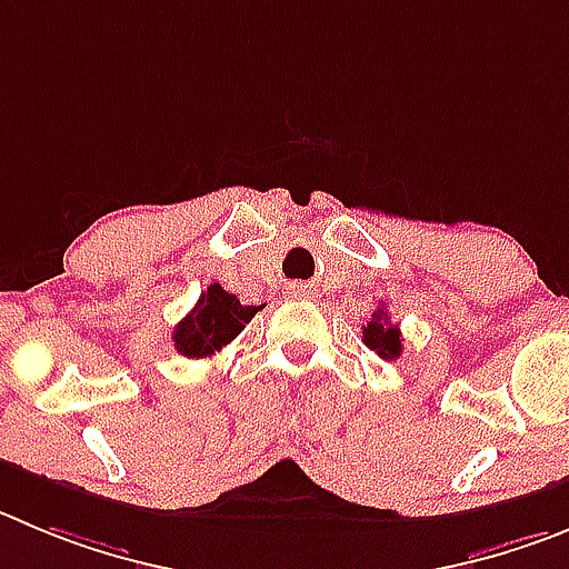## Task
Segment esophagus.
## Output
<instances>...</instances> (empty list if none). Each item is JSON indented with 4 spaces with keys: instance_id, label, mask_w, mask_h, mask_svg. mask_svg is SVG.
Instances as JSON below:
<instances>
[{
    "instance_id": "esophagus-1",
    "label": "esophagus",
    "mask_w": 569,
    "mask_h": 569,
    "mask_svg": "<svg viewBox=\"0 0 569 569\" xmlns=\"http://www.w3.org/2000/svg\"><path fill=\"white\" fill-rule=\"evenodd\" d=\"M289 295H295V297H300V295H309V286L306 283H289Z\"/></svg>"
}]
</instances>
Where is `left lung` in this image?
Returning a JSON list of instances; mask_svg holds the SVG:
<instances>
[{
	"instance_id": "left-lung-1",
	"label": "left lung",
	"mask_w": 569,
	"mask_h": 569,
	"mask_svg": "<svg viewBox=\"0 0 569 569\" xmlns=\"http://www.w3.org/2000/svg\"><path fill=\"white\" fill-rule=\"evenodd\" d=\"M365 333V345H368L370 350H376L381 359H396L401 357V331H398V326H392L390 322V315H387V309H376V315L370 317L368 326L362 328Z\"/></svg>"
}]
</instances>
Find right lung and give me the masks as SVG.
<instances>
[{
  "mask_svg": "<svg viewBox=\"0 0 569 569\" xmlns=\"http://www.w3.org/2000/svg\"><path fill=\"white\" fill-rule=\"evenodd\" d=\"M258 309L241 306V300L221 289L219 283L207 286L193 311L173 331V348L188 359L212 357L216 350L230 345L247 328V322L258 315Z\"/></svg>",
  "mask_w": 569,
  "mask_h": 569,
  "instance_id": "obj_1",
  "label": "right lung"
}]
</instances>
